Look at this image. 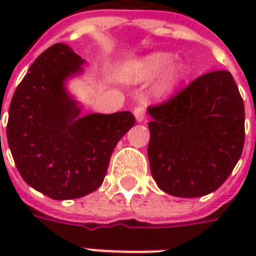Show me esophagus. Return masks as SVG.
<instances>
[{
	"instance_id": "esophagus-1",
	"label": "esophagus",
	"mask_w": 256,
	"mask_h": 256,
	"mask_svg": "<svg viewBox=\"0 0 256 256\" xmlns=\"http://www.w3.org/2000/svg\"><path fill=\"white\" fill-rule=\"evenodd\" d=\"M145 115H146V104L141 102L134 108V116L137 119V122H142L145 119Z\"/></svg>"
}]
</instances>
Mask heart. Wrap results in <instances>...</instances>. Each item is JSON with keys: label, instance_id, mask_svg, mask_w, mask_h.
<instances>
[{"label": "heart", "instance_id": "b5f03b06", "mask_svg": "<svg viewBox=\"0 0 256 256\" xmlns=\"http://www.w3.org/2000/svg\"><path fill=\"white\" fill-rule=\"evenodd\" d=\"M122 74L123 78L133 84L148 82L162 74L156 84V92L159 94L166 96L172 93L185 78L186 68L182 62H174V54L172 53L155 52L130 60L124 64Z\"/></svg>", "mask_w": 256, "mask_h": 256}]
</instances>
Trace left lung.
I'll list each match as a JSON object with an SVG mask.
<instances>
[{"mask_svg": "<svg viewBox=\"0 0 256 256\" xmlns=\"http://www.w3.org/2000/svg\"><path fill=\"white\" fill-rule=\"evenodd\" d=\"M150 172L163 192L198 198L230 176L244 146V102L229 71H212L150 106Z\"/></svg>", "mask_w": 256, "mask_h": 256, "instance_id": "obj_1", "label": "left lung"}]
</instances>
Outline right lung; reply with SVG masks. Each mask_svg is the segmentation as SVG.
<instances>
[{
	"instance_id": "add662e5",
	"label": "right lung",
	"mask_w": 256,
	"mask_h": 256,
	"mask_svg": "<svg viewBox=\"0 0 256 256\" xmlns=\"http://www.w3.org/2000/svg\"><path fill=\"white\" fill-rule=\"evenodd\" d=\"M84 63L68 45L54 44L31 64L9 106L6 137L14 164L31 188L54 200L94 192L118 141L136 123L128 111L79 116L64 84L82 72Z\"/></svg>"
}]
</instances>
